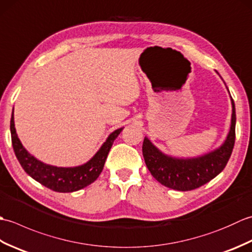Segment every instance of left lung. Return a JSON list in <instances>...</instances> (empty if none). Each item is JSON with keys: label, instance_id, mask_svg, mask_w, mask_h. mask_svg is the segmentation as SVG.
Instances as JSON below:
<instances>
[{"label": "left lung", "instance_id": "8db88e82", "mask_svg": "<svg viewBox=\"0 0 252 252\" xmlns=\"http://www.w3.org/2000/svg\"><path fill=\"white\" fill-rule=\"evenodd\" d=\"M232 123L225 142L216 151L201 157L179 159L167 156L154 146L147 137L143 142V156L149 172L159 183L176 190L198 189L221 173L231 157L235 144L236 114L232 98Z\"/></svg>", "mask_w": 252, "mask_h": 252}]
</instances>
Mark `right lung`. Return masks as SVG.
<instances>
[{
	"label": "right lung",
	"mask_w": 252,
	"mask_h": 252,
	"mask_svg": "<svg viewBox=\"0 0 252 252\" xmlns=\"http://www.w3.org/2000/svg\"><path fill=\"white\" fill-rule=\"evenodd\" d=\"M121 129H118L107 138L103 146L95 154V156L82 165L73 168H58L41 162L26 151L23 144L19 141L15 129L14 109L10 118V134L12 144L16 157H17L21 167L32 179L47 189L58 192H72L82 189L98 178L103 171L106 158L112 146V143L120 134Z\"/></svg>",
	"instance_id": "add662e5"
}]
</instances>
